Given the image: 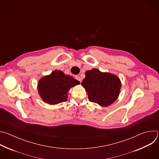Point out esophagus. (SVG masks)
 Listing matches in <instances>:
<instances>
[{
  "label": "esophagus",
  "mask_w": 159,
  "mask_h": 159,
  "mask_svg": "<svg viewBox=\"0 0 159 159\" xmlns=\"http://www.w3.org/2000/svg\"><path fill=\"white\" fill-rule=\"evenodd\" d=\"M75 79H76V80H77L78 81H79L80 82H81V81H82V79H81V78L80 77V76H79V75H75Z\"/></svg>",
  "instance_id": "1"
}]
</instances>
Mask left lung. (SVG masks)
I'll return each mask as SVG.
<instances>
[{
    "mask_svg": "<svg viewBox=\"0 0 159 159\" xmlns=\"http://www.w3.org/2000/svg\"><path fill=\"white\" fill-rule=\"evenodd\" d=\"M85 75L82 85L90 102L106 107L117 99L121 84L116 75L101 72L96 69L87 71Z\"/></svg>",
    "mask_w": 159,
    "mask_h": 159,
    "instance_id": "8db88e82",
    "label": "left lung"
}]
</instances>
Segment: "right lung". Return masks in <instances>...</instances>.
I'll return each instance as SVG.
<instances>
[{
	"label": "right lung",
	"instance_id": "add662e5",
	"mask_svg": "<svg viewBox=\"0 0 159 159\" xmlns=\"http://www.w3.org/2000/svg\"><path fill=\"white\" fill-rule=\"evenodd\" d=\"M80 82L60 70H55L50 75L41 78L38 89L41 99L48 104H57L66 101L70 89Z\"/></svg>",
	"mask_w": 159,
	"mask_h": 159
}]
</instances>
